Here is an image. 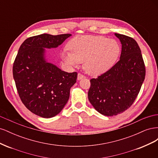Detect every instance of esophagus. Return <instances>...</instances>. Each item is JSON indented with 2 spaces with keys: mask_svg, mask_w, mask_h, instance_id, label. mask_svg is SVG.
<instances>
[{
  "mask_svg": "<svg viewBox=\"0 0 158 158\" xmlns=\"http://www.w3.org/2000/svg\"><path fill=\"white\" fill-rule=\"evenodd\" d=\"M85 78V76L83 75L82 74H81V73L78 74V80L82 79V78Z\"/></svg>",
  "mask_w": 158,
  "mask_h": 158,
  "instance_id": "esophagus-1",
  "label": "esophagus"
}]
</instances>
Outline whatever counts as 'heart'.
I'll return each instance as SVG.
<instances>
[{"label": "heart", "instance_id": "heart-1", "mask_svg": "<svg viewBox=\"0 0 158 158\" xmlns=\"http://www.w3.org/2000/svg\"><path fill=\"white\" fill-rule=\"evenodd\" d=\"M70 51L63 57L70 64L84 62V69L91 75L98 76L111 69L121 52L118 43L100 35H83L73 38L69 44Z\"/></svg>", "mask_w": 158, "mask_h": 158}]
</instances>
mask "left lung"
<instances>
[{"mask_svg": "<svg viewBox=\"0 0 158 158\" xmlns=\"http://www.w3.org/2000/svg\"><path fill=\"white\" fill-rule=\"evenodd\" d=\"M122 44L117 63L106 73L90 80L88 99L106 116L117 115L130 107L140 90L146 75L141 51L133 38L114 33Z\"/></svg>", "mask_w": 158, "mask_h": 158, "instance_id": "obj_1", "label": "left lung"}]
</instances>
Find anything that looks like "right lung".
<instances>
[{
	"mask_svg": "<svg viewBox=\"0 0 158 158\" xmlns=\"http://www.w3.org/2000/svg\"><path fill=\"white\" fill-rule=\"evenodd\" d=\"M71 34H41L27 38L21 45L13 64V77L21 101L37 115L51 118L67 103L77 73H69L47 63L44 48L62 44Z\"/></svg>",
	"mask_w": 158,
	"mask_h": 158,
	"instance_id": "add662e5",
	"label": "right lung"
}]
</instances>
